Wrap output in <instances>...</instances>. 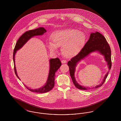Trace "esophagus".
I'll list each match as a JSON object with an SVG mask.
<instances>
[{
    "label": "esophagus",
    "mask_w": 121,
    "mask_h": 121,
    "mask_svg": "<svg viewBox=\"0 0 121 121\" xmlns=\"http://www.w3.org/2000/svg\"><path fill=\"white\" fill-rule=\"evenodd\" d=\"M61 62L62 63H67V61L66 60H63L61 61Z\"/></svg>",
    "instance_id": "34e87169"
}]
</instances>
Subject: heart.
I'll return each instance as SVG.
<instances>
[{
	"instance_id": "b5f03b06",
	"label": "heart",
	"mask_w": 121,
	"mask_h": 121,
	"mask_svg": "<svg viewBox=\"0 0 121 121\" xmlns=\"http://www.w3.org/2000/svg\"><path fill=\"white\" fill-rule=\"evenodd\" d=\"M52 43L48 44L49 49L57 52V47H61L64 57L71 58L77 55L84 46L85 36L82 32L74 29H65L54 32L51 36Z\"/></svg>"
}]
</instances>
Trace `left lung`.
<instances>
[{
	"instance_id": "8db88e82",
	"label": "left lung",
	"mask_w": 121,
	"mask_h": 121,
	"mask_svg": "<svg viewBox=\"0 0 121 121\" xmlns=\"http://www.w3.org/2000/svg\"><path fill=\"white\" fill-rule=\"evenodd\" d=\"M95 52H98L104 56L105 61L107 63L108 71L105 75L102 82L95 87H93V88H96L102 86L108 77L112 66L111 51L109 45L105 37L100 33L97 31L94 33H91L88 40L80 52L77 55L72 58L68 63V65L69 66L70 75L73 83L75 86L79 89L87 90L88 89H90V88L81 85L76 80L75 72L76 66L81 60L84 59L90 53Z\"/></svg>"
}]
</instances>
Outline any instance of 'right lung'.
Instances as JSON below:
<instances>
[{
  "instance_id": "right-lung-1",
  "label": "right lung",
  "mask_w": 121,
  "mask_h": 121,
  "mask_svg": "<svg viewBox=\"0 0 121 121\" xmlns=\"http://www.w3.org/2000/svg\"><path fill=\"white\" fill-rule=\"evenodd\" d=\"M47 32L46 29L43 27H39V28L34 30H29L24 33L18 39L15 46L13 53V61L14 63V69L15 74L17 78L20 80L19 77L18 76L16 69L15 64V56L17 50L21 48L24 44L32 37L35 36H40L43 35L44 33ZM62 63L60 59L58 58H51L49 60V71L48 75V77L46 81V83L43 86L38 89H33L29 88L28 86L25 85L27 89L29 91L34 92L38 93H44L47 92L51 90L54 86V80L55 77V73L58 69L61 66Z\"/></svg>"
}]
</instances>
